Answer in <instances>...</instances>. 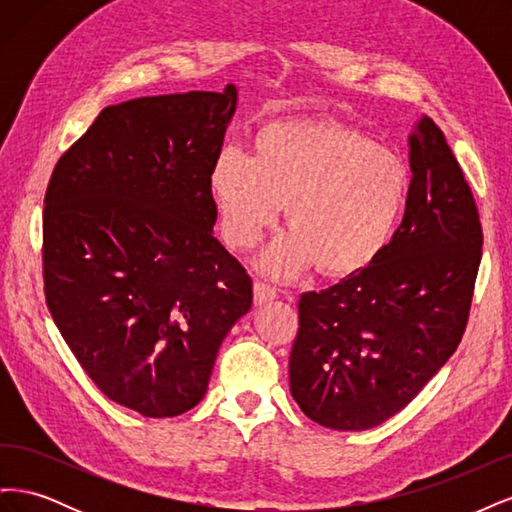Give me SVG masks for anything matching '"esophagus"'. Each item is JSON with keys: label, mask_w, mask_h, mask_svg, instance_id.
I'll return each mask as SVG.
<instances>
[{"label": "esophagus", "mask_w": 512, "mask_h": 512, "mask_svg": "<svg viewBox=\"0 0 512 512\" xmlns=\"http://www.w3.org/2000/svg\"><path fill=\"white\" fill-rule=\"evenodd\" d=\"M277 297L275 288L262 284V282H254V305H265L267 301H273Z\"/></svg>", "instance_id": "esophagus-1"}]
</instances>
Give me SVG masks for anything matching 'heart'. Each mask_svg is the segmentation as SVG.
Wrapping results in <instances>:
<instances>
[{
	"label": "heart",
	"mask_w": 512,
	"mask_h": 512,
	"mask_svg": "<svg viewBox=\"0 0 512 512\" xmlns=\"http://www.w3.org/2000/svg\"><path fill=\"white\" fill-rule=\"evenodd\" d=\"M224 239L250 250L286 207L290 235L260 258L273 277L316 265L352 277L389 250L410 194V168L395 151L346 123L286 119L262 126L252 158L224 149L209 173Z\"/></svg>",
	"instance_id": "obj_1"
}]
</instances>
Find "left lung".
<instances>
[{
  "label": "left lung",
  "mask_w": 512,
  "mask_h": 512,
  "mask_svg": "<svg viewBox=\"0 0 512 512\" xmlns=\"http://www.w3.org/2000/svg\"><path fill=\"white\" fill-rule=\"evenodd\" d=\"M404 220L374 265L303 292L290 393L314 423L363 431L406 408L466 331L483 228L463 170L429 117L410 136Z\"/></svg>",
  "instance_id": "8db88e82"
}]
</instances>
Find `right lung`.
Returning <instances> with one entry per match:
<instances>
[{
    "label": "right lung",
    "instance_id": "add662e5",
    "mask_svg": "<svg viewBox=\"0 0 512 512\" xmlns=\"http://www.w3.org/2000/svg\"><path fill=\"white\" fill-rule=\"evenodd\" d=\"M237 89L106 106L44 194V297L98 389L149 418L207 393L252 277L213 237L209 173Z\"/></svg>",
    "mask_w": 512,
    "mask_h": 512
}]
</instances>
